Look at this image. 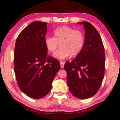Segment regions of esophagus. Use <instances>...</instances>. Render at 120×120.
I'll return each instance as SVG.
<instances>
[{
	"instance_id": "1",
	"label": "esophagus",
	"mask_w": 120,
	"mask_h": 120,
	"mask_svg": "<svg viewBox=\"0 0 120 120\" xmlns=\"http://www.w3.org/2000/svg\"><path fill=\"white\" fill-rule=\"evenodd\" d=\"M64 62L60 61V67H61V68H64Z\"/></svg>"
}]
</instances>
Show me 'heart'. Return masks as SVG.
<instances>
[{
	"label": "heart",
	"mask_w": 120,
	"mask_h": 120,
	"mask_svg": "<svg viewBox=\"0 0 120 120\" xmlns=\"http://www.w3.org/2000/svg\"><path fill=\"white\" fill-rule=\"evenodd\" d=\"M54 37H47L45 43L49 52L53 53L58 49L59 44L61 48L54 54L56 58L63 60L69 56H77L80 53L85 43V35L79 30L68 26H62L53 31Z\"/></svg>",
	"instance_id": "heart-1"
}]
</instances>
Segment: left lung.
<instances>
[{"instance_id": "left-lung-1", "label": "left lung", "mask_w": 120, "mask_h": 120, "mask_svg": "<svg viewBox=\"0 0 120 120\" xmlns=\"http://www.w3.org/2000/svg\"><path fill=\"white\" fill-rule=\"evenodd\" d=\"M78 24L85 27L84 46L64 68L70 92L75 97L85 99L96 94L101 86L105 71V52L101 37L93 25L87 21Z\"/></svg>"}]
</instances>
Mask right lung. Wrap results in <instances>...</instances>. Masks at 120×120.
Masks as SVG:
<instances>
[{"label":"right lung","instance_id":"add662e5","mask_svg":"<svg viewBox=\"0 0 120 120\" xmlns=\"http://www.w3.org/2000/svg\"><path fill=\"white\" fill-rule=\"evenodd\" d=\"M47 22L34 21L16 39L14 69L19 88L33 99H41L50 91L60 62L48 56L45 45Z\"/></svg>","mask_w":120,"mask_h":120}]
</instances>
